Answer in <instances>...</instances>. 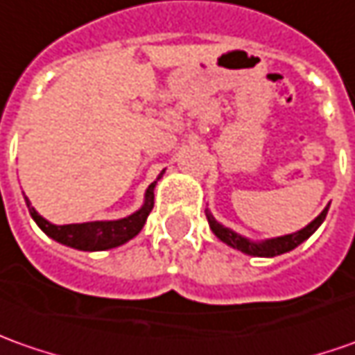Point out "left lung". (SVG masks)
Instances as JSON below:
<instances>
[{
	"instance_id": "left-lung-1",
	"label": "left lung",
	"mask_w": 355,
	"mask_h": 355,
	"mask_svg": "<svg viewBox=\"0 0 355 355\" xmlns=\"http://www.w3.org/2000/svg\"><path fill=\"white\" fill-rule=\"evenodd\" d=\"M328 208H330V204L312 220L309 226H304L299 232H293V234H287V236H279V238L257 239V241L245 238V236H241V234L230 230V227L222 226L214 216L210 214V210H206V218H208V224H210L212 234L220 241H224L226 245H230V248L241 251L245 255H251V257H277V255H283L287 251H293L295 248H299L302 241H306V239L311 238L312 234L324 222V218L328 214Z\"/></svg>"
}]
</instances>
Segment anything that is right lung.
<instances>
[{
	"instance_id": "obj_1",
	"label": "right lung",
	"mask_w": 355,
	"mask_h": 355,
	"mask_svg": "<svg viewBox=\"0 0 355 355\" xmlns=\"http://www.w3.org/2000/svg\"><path fill=\"white\" fill-rule=\"evenodd\" d=\"M163 173L165 171H161L157 180L163 177ZM157 180H153L149 184V189L145 190V200L141 204L139 210H135L133 214L125 216V218H119V220H98V222H84V224L56 226V224H51L49 220H44L43 216L33 208L27 196H25V204L29 208V214L35 220V224L41 227L49 238H53L58 243L80 251L114 250V248L128 243L129 239L135 238L143 230L147 216L153 210Z\"/></svg>"
}]
</instances>
